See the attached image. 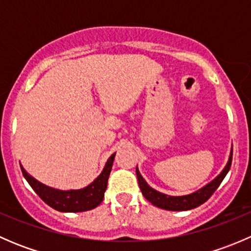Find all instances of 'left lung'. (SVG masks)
I'll return each mask as SVG.
<instances>
[{
	"label": "left lung",
	"instance_id": "1",
	"mask_svg": "<svg viewBox=\"0 0 251 251\" xmlns=\"http://www.w3.org/2000/svg\"><path fill=\"white\" fill-rule=\"evenodd\" d=\"M232 155H233V149H232L231 155H229L228 163H227V165L225 166L224 170L221 171V174H220L216 178L212 179L210 183H207L206 186H204L203 188H201L199 191L194 192V193L192 194H188V196L182 197L166 196V194L160 193V192L155 191V189H153L151 187H149L148 183H147V182L144 181L143 177H142L138 169L136 168V175H137L138 184H140L142 194H143L144 198H146L147 201H151V203L155 205V206L160 207V209L170 210V211H183V210L194 209V207L204 204L205 201L214 194V192L219 188L222 179L225 178V176H226L227 173L229 171V169H231Z\"/></svg>",
	"mask_w": 251,
	"mask_h": 251
}]
</instances>
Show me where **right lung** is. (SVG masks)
I'll use <instances>...</instances> for the list:
<instances>
[{
  "mask_svg": "<svg viewBox=\"0 0 251 251\" xmlns=\"http://www.w3.org/2000/svg\"><path fill=\"white\" fill-rule=\"evenodd\" d=\"M114 158H115V153L108 159L102 174L92 183L82 189H72V191H59V189L50 188L30 176L22 165H20V169H22L23 176L29 182L31 188L47 205L62 212H81L95 209L102 203Z\"/></svg>",
  "mask_w": 251,
  "mask_h": 251,
  "instance_id": "obj_1",
  "label": "right lung"
}]
</instances>
